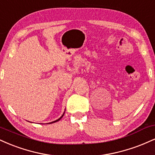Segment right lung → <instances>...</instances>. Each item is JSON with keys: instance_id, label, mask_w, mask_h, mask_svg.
Here are the masks:
<instances>
[{"instance_id": "add662e5", "label": "right lung", "mask_w": 155, "mask_h": 155, "mask_svg": "<svg viewBox=\"0 0 155 155\" xmlns=\"http://www.w3.org/2000/svg\"><path fill=\"white\" fill-rule=\"evenodd\" d=\"M63 115H64V113H63V115H62V116H61V118H58V120H55V121H53V122H51V123H49V124H53V123H55V122H57V121H58V120H61V118H62V117L63 116Z\"/></svg>"}]
</instances>
